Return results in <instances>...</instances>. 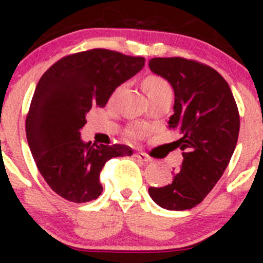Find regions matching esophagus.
<instances>
[{
    "instance_id": "34e87169",
    "label": "esophagus",
    "mask_w": 263,
    "mask_h": 263,
    "mask_svg": "<svg viewBox=\"0 0 263 263\" xmlns=\"http://www.w3.org/2000/svg\"><path fill=\"white\" fill-rule=\"evenodd\" d=\"M135 158H137L139 160H141V161H145V163H151V161H153V158H151V156H148L147 154H145V153H136L135 154Z\"/></svg>"
}]
</instances>
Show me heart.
Instances as JSON below:
<instances>
[{
  "label": "heart",
  "instance_id": "obj_1",
  "mask_svg": "<svg viewBox=\"0 0 263 263\" xmlns=\"http://www.w3.org/2000/svg\"><path fill=\"white\" fill-rule=\"evenodd\" d=\"M145 87H146L147 95H154V94H159V92H164V91H172L171 86H169L168 81L165 79L160 78V76L156 75H150L145 79L144 81ZM144 127L140 126V124H134L128 128L127 131V135H128L129 139H140V137L144 135Z\"/></svg>",
  "mask_w": 263,
  "mask_h": 263
}]
</instances>
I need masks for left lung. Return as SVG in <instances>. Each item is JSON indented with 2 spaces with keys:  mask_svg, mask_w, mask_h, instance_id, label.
I'll return each instance as SVG.
<instances>
[{
  "mask_svg": "<svg viewBox=\"0 0 263 263\" xmlns=\"http://www.w3.org/2000/svg\"><path fill=\"white\" fill-rule=\"evenodd\" d=\"M148 67L174 90L169 128L182 137L181 171L164 187H150L154 202L166 210H190L221 178L237 146L239 112L228 82L213 67L182 57L151 58Z\"/></svg>",
  "mask_w": 263,
  "mask_h": 263,
  "instance_id": "8db88e82",
  "label": "left lung"
}]
</instances>
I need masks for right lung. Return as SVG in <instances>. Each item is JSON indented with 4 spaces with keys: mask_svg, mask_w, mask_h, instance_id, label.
<instances>
[{
    "mask_svg": "<svg viewBox=\"0 0 263 263\" xmlns=\"http://www.w3.org/2000/svg\"><path fill=\"white\" fill-rule=\"evenodd\" d=\"M145 66L131 57L95 48L66 55L39 80L26 116V139L47 184L65 200L89 202L100 196V172L109 159L131 156L126 145L84 142L80 129L92 107H105L116 87Z\"/></svg>",
    "mask_w": 263,
    "mask_h": 263,
    "instance_id": "add662e5",
    "label": "right lung"
}]
</instances>
